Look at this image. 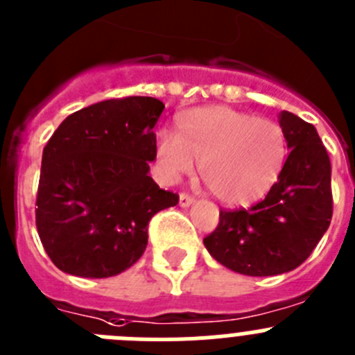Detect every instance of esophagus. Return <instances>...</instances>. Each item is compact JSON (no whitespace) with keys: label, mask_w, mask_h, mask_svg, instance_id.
<instances>
[{"label":"esophagus","mask_w":355,"mask_h":355,"mask_svg":"<svg viewBox=\"0 0 355 355\" xmlns=\"http://www.w3.org/2000/svg\"><path fill=\"white\" fill-rule=\"evenodd\" d=\"M191 204H193V197H191L190 193H181L180 195V206L181 207H188V206H191Z\"/></svg>","instance_id":"obj_1"}]
</instances>
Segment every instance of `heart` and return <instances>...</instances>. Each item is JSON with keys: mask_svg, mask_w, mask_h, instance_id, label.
<instances>
[{"mask_svg": "<svg viewBox=\"0 0 355 355\" xmlns=\"http://www.w3.org/2000/svg\"><path fill=\"white\" fill-rule=\"evenodd\" d=\"M156 158L165 178L178 180L200 164V180L225 204L260 199L278 180L287 139L278 123L223 105L187 112L178 135L160 132Z\"/></svg>", "mask_w": 355, "mask_h": 355, "instance_id": "1", "label": "heart"}]
</instances>
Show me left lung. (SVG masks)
Returning a JSON list of instances; mask_svg holds the SVG:
<instances>
[{"label":"left lung","instance_id":"8db88e82","mask_svg":"<svg viewBox=\"0 0 355 355\" xmlns=\"http://www.w3.org/2000/svg\"><path fill=\"white\" fill-rule=\"evenodd\" d=\"M288 151L278 181L250 209H220L204 237L214 260L246 276H275L301 266L333 216L331 162L313 125L279 114Z\"/></svg>","mask_w":355,"mask_h":355}]
</instances>
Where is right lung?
Returning <instances> with one entry per match:
<instances>
[{"instance_id":"add662e5","label":"right lung","mask_w":355,"mask_h":355,"mask_svg":"<svg viewBox=\"0 0 355 355\" xmlns=\"http://www.w3.org/2000/svg\"><path fill=\"white\" fill-rule=\"evenodd\" d=\"M164 109L151 96L103 100L70 114L52 133L35 218L58 269L83 278L119 275L144 253L149 220L180 202L148 174Z\"/></svg>"}]
</instances>
